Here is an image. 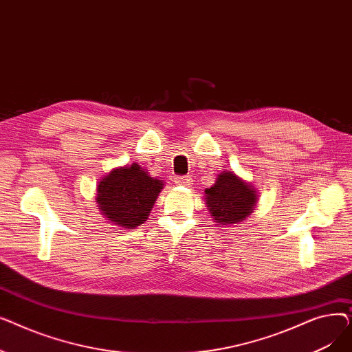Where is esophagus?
<instances>
[{
  "label": "esophagus",
  "instance_id": "esophagus-1",
  "mask_svg": "<svg viewBox=\"0 0 352 352\" xmlns=\"http://www.w3.org/2000/svg\"><path fill=\"white\" fill-rule=\"evenodd\" d=\"M174 181L178 184V186H191L192 184V178L190 175H178L175 177Z\"/></svg>",
  "mask_w": 352,
  "mask_h": 352
}]
</instances>
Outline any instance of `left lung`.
I'll return each instance as SVG.
<instances>
[{"label": "left lung", "mask_w": 352, "mask_h": 352, "mask_svg": "<svg viewBox=\"0 0 352 352\" xmlns=\"http://www.w3.org/2000/svg\"><path fill=\"white\" fill-rule=\"evenodd\" d=\"M206 194L212 218L223 226L241 223L252 212L256 202L254 188L230 171L219 174L217 182L206 190Z\"/></svg>", "instance_id": "1"}]
</instances>
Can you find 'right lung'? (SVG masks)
<instances>
[{
    "instance_id": "1",
    "label": "right lung",
    "mask_w": 352,
    "mask_h": 352,
    "mask_svg": "<svg viewBox=\"0 0 352 352\" xmlns=\"http://www.w3.org/2000/svg\"><path fill=\"white\" fill-rule=\"evenodd\" d=\"M164 184L138 164L111 171L97 188L98 207L107 218L124 228L141 226L150 215Z\"/></svg>"
}]
</instances>
